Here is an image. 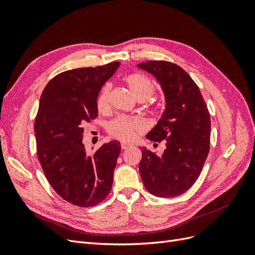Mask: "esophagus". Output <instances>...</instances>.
Wrapping results in <instances>:
<instances>
[{
    "label": "esophagus",
    "mask_w": 255,
    "mask_h": 255,
    "mask_svg": "<svg viewBox=\"0 0 255 255\" xmlns=\"http://www.w3.org/2000/svg\"><path fill=\"white\" fill-rule=\"evenodd\" d=\"M129 146H130V145H129L128 143H126V142H122V143H121V149H122V150H127L128 148H129Z\"/></svg>",
    "instance_id": "esophagus-1"
}]
</instances>
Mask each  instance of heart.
Instances as JSON below:
<instances>
[{
	"instance_id": "b5f03b06",
	"label": "heart",
	"mask_w": 255,
	"mask_h": 255,
	"mask_svg": "<svg viewBox=\"0 0 255 255\" xmlns=\"http://www.w3.org/2000/svg\"><path fill=\"white\" fill-rule=\"evenodd\" d=\"M126 83L135 98L137 100H141V101L149 100L155 91V87H154L152 81L140 73L128 74L126 78ZM110 91L111 86L109 84L104 85L100 91L97 100L99 111H105L109 109ZM142 128L143 125L140 120L132 117H125V116L117 117L109 125L110 133L123 141L133 139L137 130H141Z\"/></svg>"
}]
</instances>
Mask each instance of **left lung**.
<instances>
[{
	"label": "left lung",
	"instance_id": "left-lung-1",
	"mask_svg": "<svg viewBox=\"0 0 255 255\" xmlns=\"http://www.w3.org/2000/svg\"><path fill=\"white\" fill-rule=\"evenodd\" d=\"M137 67L152 74L164 92L165 109L146 138L165 140L163 155L141 148L139 172L145 188L160 198L187 191L201 172L210 151L211 118L201 92L181 67L149 60Z\"/></svg>",
	"mask_w": 255,
	"mask_h": 255
}]
</instances>
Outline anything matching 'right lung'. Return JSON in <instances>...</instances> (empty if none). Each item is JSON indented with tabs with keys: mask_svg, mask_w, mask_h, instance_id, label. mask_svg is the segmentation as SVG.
<instances>
[{
	"mask_svg": "<svg viewBox=\"0 0 255 255\" xmlns=\"http://www.w3.org/2000/svg\"><path fill=\"white\" fill-rule=\"evenodd\" d=\"M120 63L79 68L56 75L44 87L35 121L38 159L57 194L78 206H94L113 186L121 150L118 140L88 153L84 126L98 117L97 100Z\"/></svg>",
	"mask_w": 255,
	"mask_h": 255,
	"instance_id": "add662e5",
	"label": "right lung"
}]
</instances>
